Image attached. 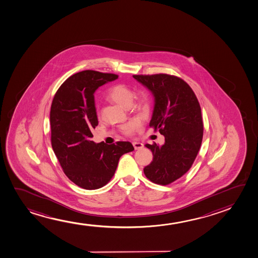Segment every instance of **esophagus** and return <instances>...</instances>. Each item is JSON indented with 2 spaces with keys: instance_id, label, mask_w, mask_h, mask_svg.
<instances>
[{
  "instance_id": "1",
  "label": "esophagus",
  "mask_w": 258,
  "mask_h": 258,
  "mask_svg": "<svg viewBox=\"0 0 258 258\" xmlns=\"http://www.w3.org/2000/svg\"><path fill=\"white\" fill-rule=\"evenodd\" d=\"M133 145L135 147V149H142L143 148V144L141 142H133Z\"/></svg>"
}]
</instances>
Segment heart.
<instances>
[{"instance_id": "1", "label": "heart", "mask_w": 258, "mask_h": 258, "mask_svg": "<svg viewBox=\"0 0 258 258\" xmlns=\"http://www.w3.org/2000/svg\"><path fill=\"white\" fill-rule=\"evenodd\" d=\"M109 98L112 101L118 103L123 107H130L133 103V106L135 109L139 110H148L149 108V99L148 95L144 93L139 94L136 97L134 102L132 101L135 98V91L131 89L130 87H127L125 85H116L111 87L109 91ZM142 126V123L141 120L134 119L130 121L129 123L123 124L122 126V132L123 135H135L136 132L139 131Z\"/></svg>"}]
</instances>
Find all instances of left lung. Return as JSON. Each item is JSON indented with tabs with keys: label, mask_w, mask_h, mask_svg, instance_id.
Instances as JSON below:
<instances>
[{
	"label": "left lung",
	"mask_w": 258,
	"mask_h": 258,
	"mask_svg": "<svg viewBox=\"0 0 258 258\" xmlns=\"http://www.w3.org/2000/svg\"><path fill=\"white\" fill-rule=\"evenodd\" d=\"M155 97L149 126L165 139L163 146L146 144L153 161L144 174L158 185L171 184L192 167L204 136V123L198 99L185 81L165 73L134 75Z\"/></svg>",
	"instance_id": "1"
}]
</instances>
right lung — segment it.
I'll list each match as a JSON object with an SVG mask.
<instances>
[{"label": "right lung", "mask_w": 258, "mask_h": 258, "mask_svg": "<svg viewBox=\"0 0 258 258\" xmlns=\"http://www.w3.org/2000/svg\"><path fill=\"white\" fill-rule=\"evenodd\" d=\"M118 76L87 70L69 77L54 95L51 105V144L64 174L87 190L98 189L115 174L121 156L135 148L129 142L95 144L92 130L98 118L95 90Z\"/></svg>", "instance_id": "right-lung-1"}]
</instances>
